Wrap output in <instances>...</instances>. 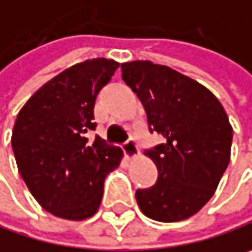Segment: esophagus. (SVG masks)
<instances>
[{"label": "esophagus", "instance_id": "34e87169", "mask_svg": "<svg viewBox=\"0 0 252 252\" xmlns=\"http://www.w3.org/2000/svg\"><path fill=\"white\" fill-rule=\"evenodd\" d=\"M123 150L126 153V156L128 159H132L135 156H138V144L134 138H129L126 140V143L123 144Z\"/></svg>", "mask_w": 252, "mask_h": 252}]
</instances>
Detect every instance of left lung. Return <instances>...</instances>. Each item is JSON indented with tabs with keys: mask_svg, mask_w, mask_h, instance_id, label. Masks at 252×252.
Instances as JSON below:
<instances>
[{
	"mask_svg": "<svg viewBox=\"0 0 252 252\" xmlns=\"http://www.w3.org/2000/svg\"><path fill=\"white\" fill-rule=\"evenodd\" d=\"M121 70L146 109L150 132L165 138L146 150L159 176L153 187L135 191L138 207L158 222L188 219L212 198L229 165L226 112L210 90L169 67L132 61Z\"/></svg>",
	"mask_w": 252,
	"mask_h": 252,
	"instance_id": "left-lung-1",
	"label": "left lung"
}]
</instances>
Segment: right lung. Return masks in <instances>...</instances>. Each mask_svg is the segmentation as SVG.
Masks as SVG:
<instances>
[{
	"label": "right lung",
	"mask_w": 252,
	"mask_h": 252,
	"mask_svg": "<svg viewBox=\"0 0 252 252\" xmlns=\"http://www.w3.org/2000/svg\"><path fill=\"white\" fill-rule=\"evenodd\" d=\"M118 63L105 58L73 65L43 84L22 108L11 146L19 172L36 201L49 213L83 220L102 201L103 182L123 150L99 135L94 102L111 81Z\"/></svg>",
	"instance_id": "right-lung-1"
}]
</instances>
